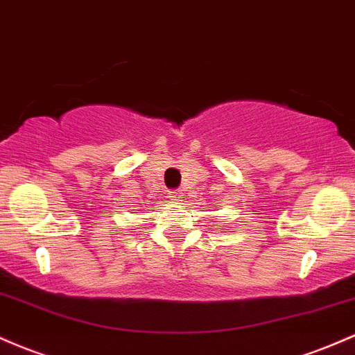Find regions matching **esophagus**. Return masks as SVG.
<instances>
[{
  "mask_svg": "<svg viewBox=\"0 0 355 355\" xmlns=\"http://www.w3.org/2000/svg\"><path fill=\"white\" fill-rule=\"evenodd\" d=\"M181 198H182L181 191H169V199H171V201L178 202V201H181Z\"/></svg>",
  "mask_w": 355,
  "mask_h": 355,
  "instance_id": "esophagus-1",
  "label": "esophagus"
}]
</instances>
